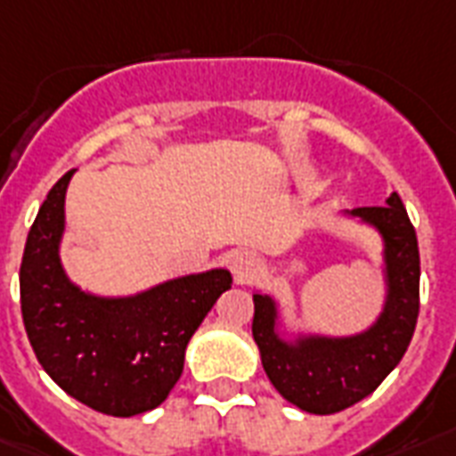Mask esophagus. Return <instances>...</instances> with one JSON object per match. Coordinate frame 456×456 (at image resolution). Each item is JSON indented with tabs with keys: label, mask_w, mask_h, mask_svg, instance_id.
I'll return each instance as SVG.
<instances>
[{
	"label": "esophagus",
	"mask_w": 456,
	"mask_h": 456,
	"mask_svg": "<svg viewBox=\"0 0 456 456\" xmlns=\"http://www.w3.org/2000/svg\"><path fill=\"white\" fill-rule=\"evenodd\" d=\"M256 268H259V264H256V259H254V254L235 252L231 256V271L238 283H247V281H252L254 273H256Z\"/></svg>",
	"instance_id": "34e87169"
}]
</instances>
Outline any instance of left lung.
I'll use <instances>...</instances> for the list:
<instances>
[{"label":"left lung","mask_w":456,"mask_h":456,"mask_svg":"<svg viewBox=\"0 0 456 456\" xmlns=\"http://www.w3.org/2000/svg\"><path fill=\"white\" fill-rule=\"evenodd\" d=\"M383 207H359L352 216L376 225L386 240L387 302L366 333L352 338H302L285 342L276 333V305L254 295L252 335L268 380L295 407L335 414L383 383L407 352L419 319V242L400 195Z\"/></svg>","instance_id":"left-lung-1"}]
</instances>
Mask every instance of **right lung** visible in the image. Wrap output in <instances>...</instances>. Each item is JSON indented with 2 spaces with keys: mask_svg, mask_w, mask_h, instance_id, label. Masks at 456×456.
Here are the masks:
<instances>
[{
  "mask_svg": "<svg viewBox=\"0 0 456 456\" xmlns=\"http://www.w3.org/2000/svg\"><path fill=\"white\" fill-rule=\"evenodd\" d=\"M70 175L56 180L28 232L20 261L23 326L37 362L63 393L102 414H142L178 383L190 338L232 278L214 268L123 299L76 288L59 261Z\"/></svg>",
  "mask_w": 456,
  "mask_h": 456,
  "instance_id": "obj_1",
  "label": "right lung"
}]
</instances>
